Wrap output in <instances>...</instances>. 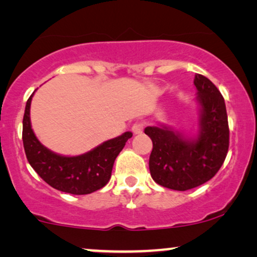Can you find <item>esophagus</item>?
<instances>
[{
	"label": "esophagus",
	"instance_id": "obj_1",
	"mask_svg": "<svg viewBox=\"0 0 257 257\" xmlns=\"http://www.w3.org/2000/svg\"><path fill=\"white\" fill-rule=\"evenodd\" d=\"M131 130H132V132H134L135 135H141L142 132H143V130H144V123L142 121L135 122L134 125H132Z\"/></svg>",
	"mask_w": 257,
	"mask_h": 257
}]
</instances>
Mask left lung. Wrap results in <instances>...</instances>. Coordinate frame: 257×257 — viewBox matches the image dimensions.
Instances as JSON below:
<instances>
[{
  "mask_svg": "<svg viewBox=\"0 0 257 257\" xmlns=\"http://www.w3.org/2000/svg\"><path fill=\"white\" fill-rule=\"evenodd\" d=\"M194 84L201 104V130L195 140L166 126L144 130L153 141L152 178L159 185L178 191L197 188L212 179L224 164L230 146L224 97L204 75L196 74Z\"/></svg>",
  "mask_w": 257,
  "mask_h": 257,
  "instance_id": "1",
  "label": "left lung"
}]
</instances>
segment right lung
<instances>
[{
	"label": "right lung",
	"instance_id": "right-lung-1",
	"mask_svg": "<svg viewBox=\"0 0 257 257\" xmlns=\"http://www.w3.org/2000/svg\"><path fill=\"white\" fill-rule=\"evenodd\" d=\"M32 95L26 102L23 119L24 149L31 167L51 188L67 194L87 195L103 188L109 182L116 156L132 137L131 132L104 142L83 155H57L42 146L33 134L30 121Z\"/></svg>",
	"mask_w": 257,
	"mask_h": 257
}]
</instances>
